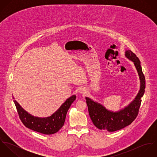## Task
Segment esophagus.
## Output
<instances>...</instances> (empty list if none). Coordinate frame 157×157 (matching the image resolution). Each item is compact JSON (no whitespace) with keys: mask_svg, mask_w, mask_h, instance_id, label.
<instances>
[{"mask_svg":"<svg viewBox=\"0 0 157 157\" xmlns=\"http://www.w3.org/2000/svg\"><path fill=\"white\" fill-rule=\"evenodd\" d=\"M79 92L80 94H85L86 93V90L85 88H81L80 90H79Z\"/></svg>","mask_w":157,"mask_h":157,"instance_id":"obj_1","label":"esophagus"}]
</instances>
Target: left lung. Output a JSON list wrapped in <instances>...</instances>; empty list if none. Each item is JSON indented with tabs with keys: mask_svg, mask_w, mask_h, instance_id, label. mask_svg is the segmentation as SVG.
<instances>
[{
	"mask_svg": "<svg viewBox=\"0 0 157 157\" xmlns=\"http://www.w3.org/2000/svg\"><path fill=\"white\" fill-rule=\"evenodd\" d=\"M125 56L132 61L140 80V90L134 100L124 109L118 112L106 109L102 105L86 97L90 118L94 124L99 129L114 132L131 124L138 115L141 99L146 87L145 77L143 73L140 61L131 50L125 51Z\"/></svg>",
	"mask_w": 157,
	"mask_h": 157,
	"instance_id": "1",
	"label": "left lung"
}]
</instances>
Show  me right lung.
Listing matches in <instances>:
<instances>
[{"mask_svg":"<svg viewBox=\"0 0 157 157\" xmlns=\"http://www.w3.org/2000/svg\"><path fill=\"white\" fill-rule=\"evenodd\" d=\"M75 99L76 96L75 95H72L56 112L50 117L45 118L34 117L25 111L15 100L14 103L21 120L26 128L41 134L50 135L57 132L62 128L67 111Z\"/></svg>","mask_w":157,"mask_h":157,"instance_id":"1","label":"right lung"}]
</instances>
